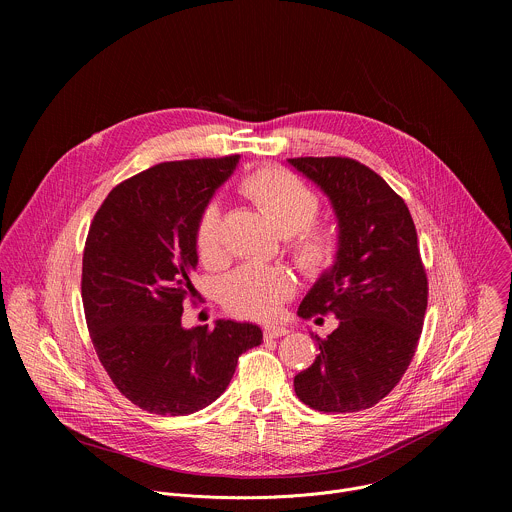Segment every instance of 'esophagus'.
Wrapping results in <instances>:
<instances>
[{
  "instance_id": "34e87169",
  "label": "esophagus",
  "mask_w": 512,
  "mask_h": 512,
  "mask_svg": "<svg viewBox=\"0 0 512 512\" xmlns=\"http://www.w3.org/2000/svg\"><path fill=\"white\" fill-rule=\"evenodd\" d=\"M289 330L285 328V326H265L263 328V336L265 338H281V336H285Z\"/></svg>"
}]
</instances>
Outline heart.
Returning a JSON list of instances; mask_svg holds the SVG:
<instances>
[{"instance_id": "1", "label": "heart", "mask_w": 512, "mask_h": 512, "mask_svg": "<svg viewBox=\"0 0 512 512\" xmlns=\"http://www.w3.org/2000/svg\"><path fill=\"white\" fill-rule=\"evenodd\" d=\"M241 194L255 202L287 237V251L310 277L326 275L338 259L340 239L336 231L318 223L320 196L300 176L279 166H261L239 182ZM196 251L200 261L214 265L225 255V223L221 206L210 202L204 206L196 223ZM296 283L289 271L281 267L243 265L223 283V302L233 312L271 320L281 312L285 300L294 294Z\"/></svg>"}]
</instances>
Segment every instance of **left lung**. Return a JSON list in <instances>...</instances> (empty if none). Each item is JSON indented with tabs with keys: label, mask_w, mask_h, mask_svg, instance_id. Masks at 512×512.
<instances>
[{
	"label": "left lung",
	"mask_w": 512,
	"mask_h": 512,
	"mask_svg": "<svg viewBox=\"0 0 512 512\" xmlns=\"http://www.w3.org/2000/svg\"><path fill=\"white\" fill-rule=\"evenodd\" d=\"M332 200L340 225L336 265L300 304L306 320L336 316L314 336L318 356L294 379L302 403L324 413L377 405L411 364L427 310V273L405 200L352 158H291ZM322 320V318H320Z\"/></svg>",
	"instance_id": "obj_1"
}]
</instances>
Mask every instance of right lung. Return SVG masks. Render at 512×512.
Wrapping results in <instances>:
<instances>
[{
	"mask_svg": "<svg viewBox=\"0 0 512 512\" xmlns=\"http://www.w3.org/2000/svg\"><path fill=\"white\" fill-rule=\"evenodd\" d=\"M239 156L164 162L117 184L95 212L81 296L95 352L113 385L156 415L194 413L229 387L253 324L182 328L196 304V223Z\"/></svg>",
	"mask_w": 512,
	"mask_h": 512,
	"instance_id": "right-lung-1",
	"label": "right lung"
}]
</instances>
